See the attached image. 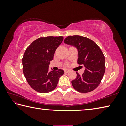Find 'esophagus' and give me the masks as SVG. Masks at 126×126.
<instances>
[{
	"label": "esophagus",
	"instance_id": "1",
	"mask_svg": "<svg viewBox=\"0 0 126 126\" xmlns=\"http://www.w3.org/2000/svg\"><path fill=\"white\" fill-rule=\"evenodd\" d=\"M69 72V69H64V72L65 73H68V72Z\"/></svg>",
	"mask_w": 126,
	"mask_h": 126
}]
</instances>
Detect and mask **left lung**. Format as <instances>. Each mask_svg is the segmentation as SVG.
Wrapping results in <instances>:
<instances>
[{
    "mask_svg": "<svg viewBox=\"0 0 126 126\" xmlns=\"http://www.w3.org/2000/svg\"><path fill=\"white\" fill-rule=\"evenodd\" d=\"M64 43L77 49V63L83 65L82 76L77 72L75 79L72 81L73 88L81 93L93 91L99 86L105 72V59L98 46L88 38L79 35L68 36Z\"/></svg>",
    "mask_w": 126,
    "mask_h": 126,
    "instance_id": "8db88e82",
    "label": "left lung"
}]
</instances>
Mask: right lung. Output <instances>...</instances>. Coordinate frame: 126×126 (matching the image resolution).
Here are the masks:
<instances>
[{
  "label": "right lung",
  "instance_id": "right-lung-1",
  "mask_svg": "<svg viewBox=\"0 0 126 126\" xmlns=\"http://www.w3.org/2000/svg\"><path fill=\"white\" fill-rule=\"evenodd\" d=\"M63 37L39 38L33 42L25 51L22 59L23 73L29 86L38 92L46 93L56 88L64 71H49L50 62Z\"/></svg>",
  "mask_w": 126,
  "mask_h": 126
}]
</instances>
